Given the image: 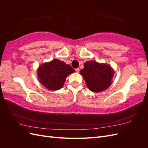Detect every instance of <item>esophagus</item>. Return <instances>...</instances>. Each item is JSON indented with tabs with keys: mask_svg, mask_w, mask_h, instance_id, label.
<instances>
[{
	"mask_svg": "<svg viewBox=\"0 0 148 148\" xmlns=\"http://www.w3.org/2000/svg\"><path fill=\"white\" fill-rule=\"evenodd\" d=\"M79 69H75V71H76V72H77V73H78V72H79Z\"/></svg>",
	"mask_w": 148,
	"mask_h": 148,
	"instance_id": "esophagus-1",
	"label": "esophagus"
}]
</instances>
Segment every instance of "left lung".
I'll list each match as a JSON object with an SVG mask.
<instances>
[{"label":"left lung","mask_w":148,"mask_h":148,"mask_svg":"<svg viewBox=\"0 0 148 148\" xmlns=\"http://www.w3.org/2000/svg\"><path fill=\"white\" fill-rule=\"evenodd\" d=\"M80 74L82 75L89 90L99 92L110 86L114 70L109 65L101 64L91 60L85 62Z\"/></svg>","instance_id":"left-lung-1"}]
</instances>
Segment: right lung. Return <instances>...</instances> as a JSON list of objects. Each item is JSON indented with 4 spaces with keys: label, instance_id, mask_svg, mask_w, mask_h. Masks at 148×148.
<instances>
[{
    "label": "right lung",
    "instance_id": "obj_1",
    "mask_svg": "<svg viewBox=\"0 0 148 148\" xmlns=\"http://www.w3.org/2000/svg\"><path fill=\"white\" fill-rule=\"evenodd\" d=\"M70 65L63 61L53 59L42 64L38 70L39 82L50 90H59L63 86L67 76L75 72Z\"/></svg>",
    "mask_w": 148,
    "mask_h": 148
}]
</instances>
